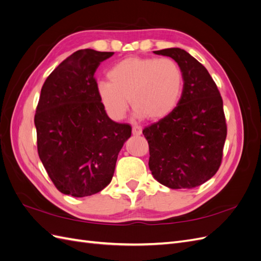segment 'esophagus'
<instances>
[{
	"label": "esophagus",
	"mask_w": 261,
	"mask_h": 261,
	"mask_svg": "<svg viewBox=\"0 0 261 261\" xmlns=\"http://www.w3.org/2000/svg\"><path fill=\"white\" fill-rule=\"evenodd\" d=\"M132 132H133L134 136H140L141 133H143V128H141L140 126H138V125H135V126H133Z\"/></svg>",
	"instance_id": "34e87169"
}]
</instances>
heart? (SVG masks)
I'll return each mask as SVG.
<instances>
[{
  "label": "heart",
  "instance_id": "obj_1",
  "mask_svg": "<svg viewBox=\"0 0 261 261\" xmlns=\"http://www.w3.org/2000/svg\"><path fill=\"white\" fill-rule=\"evenodd\" d=\"M108 76L110 82H99L97 92L113 120L125 116L128 100L136 116L162 120L176 109L183 91V72L169 58L124 59L109 70Z\"/></svg>",
  "mask_w": 261,
  "mask_h": 261
}]
</instances>
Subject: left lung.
I'll list each match as a JSON object with an SVG mask.
<instances>
[{"mask_svg": "<svg viewBox=\"0 0 261 261\" xmlns=\"http://www.w3.org/2000/svg\"><path fill=\"white\" fill-rule=\"evenodd\" d=\"M153 52L177 63L184 85L174 111L143 130L149 144V169L169 188H194L215 175L222 161L226 138L223 101L206 67L185 50Z\"/></svg>", "mask_w": 261, "mask_h": 261, "instance_id": "8db88e82", "label": "left lung"}]
</instances>
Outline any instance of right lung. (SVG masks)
I'll use <instances>...</instances> for the list:
<instances>
[{"instance_id": "right-lung-1", "label": "right lung", "mask_w": 261, "mask_h": 261, "mask_svg": "<svg viewBox=\"0 0 261 261\" xmlns=\"http://www.w3.org/2000/svg\"><path fill=\"white\" fill-rule=\"evenodd\" d=\"M114 52L84 49L46 78L35 115L39 158L59 191L91 196L111 181L118 152L132 135L112 121L97 92L94 73Z\"/></svg>"}]
</instances>
